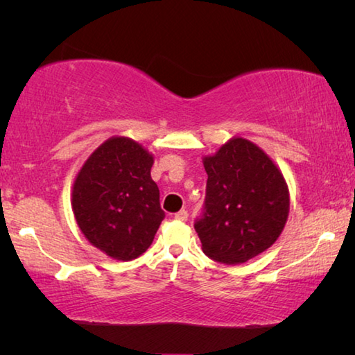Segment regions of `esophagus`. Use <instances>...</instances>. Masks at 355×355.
Returning <instances> with one entry per match:
<instances>
[{"label": "esophagus", "mask_w": 355, "mask_h": 355, "mask_svg": "<svg viewBox=\"0 0 355 355\" xmlns=\"http://www.w3.org/2000/svg\"><path fill=\"white\" fill-rule=\"evenodd\" d=\"M175 219L182 220V222L188 220V211H186V209H180L178 213H175Z\"/></svg>", "instance_id": "obj_1"}]
</instances>
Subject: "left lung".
Listing matches in <instances>:
<instances>
[{"mask_svg":"<svg viewBox=\"0 0 355 355\" xmlns=\"http://www.w3.org/2000/svg\"><path fill=\"white\" fill-rule=\"evenodd\" d=\"M207 171L205 203L194 228L205 255L238 264L277 241L290 211V194L282 172L260 147L235 137L213 156Z\"/></svg>","mask_w":355,"mask_h":355,"instance_id":"1","label":"left lung"}]
</instances>
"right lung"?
I'll return each mask as SVG.
<instances>
[{
    "mask_svg": "<svg viewBox=\"0 0 355 355\" xmlns=\"http://www.w3.org/2000/svg\"><path fill=\"white\" fill-rule=\"evenodd\" d=\"M152 166L153 156L139 144L112 137L89 156L75 180L71 207L78 227L116 260L142 255L166 216Z\"/></svg>",
    "mask_w": 355,
    "mask_h": 355,
    "instance_id": "obj_1",
    "label": "right lung"
}]
</instances>
